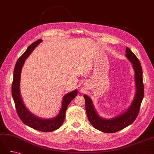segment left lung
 <instances>
[{
  "mask_svg": "<svg viewBox=\"0 0 154 154\" xmlns=\"http://www.w3.org/2000/svg\"><path fill=\"white\" fill-rule=\"evenodd\" d=\"M126 57L132 63L135 71V80L136 83V94L134 100L125 113L111 119L100 118L94 110L92 102L89 97L84 95L85 110L88 120L96 129L105 133H114L128 127L136 119L139 114L142 100L144 96V85L143 82V71L138 58L128 48L126 49Z\"/></svg>",
  "mask_w": 154,
  "mask_h": 154,
  "instance_id": "1",
  "label": "left lung"
}]
</instances>
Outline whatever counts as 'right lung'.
<instances>
[{
  "instance_id": "obj_1",
  "label": "right lung",
  "mask_w": 154,
  "mask_h": 154,
  "mask_svg": "<svg viewBox=\"0 0 154 154\" xmlns=\"http://www.w3.org/2000/svg\"><path fill=\"white\" fill-rule=\"evenodd\" d=\"M42 41V40L39 39L31 44L24 53L18 59L15 69H14L11 91L17 114L22 120V122L32 128L40 130L41 132H49L58 129L62 125L64 122L67 106L71 103L72 100L76 96L78 91L77 90H75L64 96L62 101V107L60 110V113L57 117L53 119H44L38 118L32 114L26 109L24 104L23 103L20 94V80L22 68L25 60L29 57L32 51L36 48V46L38 45Z\"/></svg>"
}]
</instances>
